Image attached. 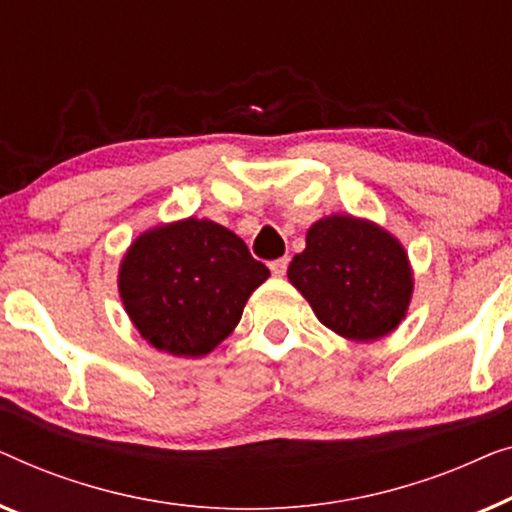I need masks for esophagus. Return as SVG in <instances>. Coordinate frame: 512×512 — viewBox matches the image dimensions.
Segmentation results:
<instances>
[{
	"mask_svg": "<svg viewBox=\"0 0 512 512\" xmlns=\"http://www.w3.org/2000/svg\"><path fill=\"white\" fill-rule=\"evenodd\" d=\"M287 264H290V259L287 257H280V259H273V262L269 264V269H271V273L273 276H285V271H287Z\"/></svg>",
	"mask_w": 512,
	"mask_h": 512,
	"instance_id": "34e87169",
	"label": "esophagus"
}]
</instances>
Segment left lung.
<instances>
[{"label": "left lung", "instance_id": "1", "mask_svg": "<svg viewBox=\"0 0 512 512\" xmlns=\"http://www.w3.org/2000/svg\"><path fill=\"white\" fill-rule=\"evenodd\" d=\"M287 278L315 318L348 341H378L401 325L413 299V266L397 236L355 215H327L306 232Z\"/></svg>", "mask_w": 512, "mask_h": 512}]
</instances>
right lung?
Returning a JSON list of instances; mask_svg holds the SVG:
<instances>
[{
	"label": "right lung",
	"instance_id": "right-lung-1",
	"mask_svg": "<svg viewBox=\"0 0 512 512\" xmlns=\"http://www.w3.org/2000/svg\"><path fill=\"white\" fill-rule=\"evenodd\" d=\"M269 276L232 229L185 218L136 236L120 259L118 292L143 341L174 357H204Z\"/></svg>",
	"mask_w": 512,
	"mask_h": 512
}]
</instances>
